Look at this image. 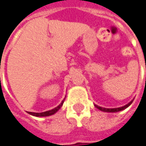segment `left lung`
I'll use <instances>...</instances> for the list:
<instances>
[{"label": "left lung", "mask_w": 146, "mask_h": 146, "mask_svg": "<svg viewBox=\"0 0 146 146\" xmlns=\"http://www.w3.org/2000/svg\"><path fill=\"white\" fill-rule=\"evenodd\" d=\"M134 100H131V101L129 103H127V105L125 106H123L122 107H119V108H113V109H107V108H103V107H101V106H98L97 105H95V106L97 109H98L99 110H101L102 112H106V113H116V112H119V111H122V110H125L129 106H131L132 102H133Z\"/></svg>", "instance_id": "left-lung-1"}]
</instances>
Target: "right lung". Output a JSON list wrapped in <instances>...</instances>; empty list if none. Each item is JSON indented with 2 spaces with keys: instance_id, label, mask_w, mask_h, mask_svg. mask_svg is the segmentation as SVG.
<instances>
[{
  "instance_id": "1",
  "label": "right lung",
  "mask_w": 146,
  "mask_h": 146,
  "mask_svg": "<svg viewBox=\"0 0 146 146\" xmlns=\"http://www.w3.org/2000/svg\"><path fill=\"white\" fill-rule=\"evenodd\" d=\"M65 101V98H64L63 100L62 101L60 104L57 107L54 108V109H52L51 110H48V111H46V112H43V113H33V112H28L29 114L30 115H32L33 116H37V117H41V116H51V115H53L54 113L58 112L59 109H60L62 106V105H63V102Z\"/></svg>"
}]
</instances>
